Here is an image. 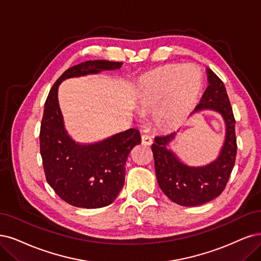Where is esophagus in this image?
<instances>
[{"instance_id":"esophagus-1","label":"esophagus","mask_w":261,"mask_h":261,"mask_svg":"<svg viewBox=\"0 0 261 261\" xmlns=\"http://www.w3.org/2000/svg\"><path fill=\"white\" fill-rule=\"evenodd\" d=\"M142 144H143V145H145V146L151 145V144H152L151 137L147 136V134H144V136H142Z\"/></svg>"}]
</instances>
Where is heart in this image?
<instances>
[{
  "instance_id": "b5f03b06",
  "label": "heart",
  "mask_w": 261,
  "mask_h": 261,
  "mask_svg": "<svg viewBox=\"0 0 261 261\" xmlns=\"http://www.w3.org/2000/svg\"><path fill=\"white\" fill-rule=\"evenodd\" d=\"M202 81L192 66L169 64L147 73L140 81L141 112L153 114L161 131H172L184 122L196 106Z\"/></svg>"
}]
</instances>
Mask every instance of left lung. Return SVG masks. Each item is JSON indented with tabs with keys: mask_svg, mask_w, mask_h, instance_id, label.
Wrapping results in <instances>:
<instances>
[{
	"mask_svg": "<svg viewBox=\"0 0 261 261\" xmlns=\"http://www.w3.org/2000/svg\"><path fill=\"white\" fill-rule=\"evenodd\" d=\"M206 73L208 86L194 113L211 110L223 117L226 136L217 159L204 167H189L182 163L168 148L175 138V132L156 137L151 145L161 190L171 201L182 206H197L217 198L224 191L236 162V119L226 87L211 69H206Z\"/></svg>",
	"mask_w": 261,
	"mask_h": 261,
	"instance_id": "1",
	"label": "left lung"
}]
</instances>
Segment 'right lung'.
Returning <instances> with one entry per match:
<instances>
[{"mask_svg":"<svg viewBox=\"0 0 261 261\" xmlns=\"http://www.w3.org/2000/svg\"><path fill=\"white\" fill-rule=\"evenodd\" d=\"M121 65L106 60L74 65L58 79L45 102L40 148L46 180L58 196L76 207L99 208L113 203L124 184L125 161L141 144V134L132 128L101 142L76 143L64 128L58 88L64 80L118 70Z\"/></svg>","mask_w":261,"mask_h":261,"instance_id":"add662e5","label":"right lung"}]
</instances>
